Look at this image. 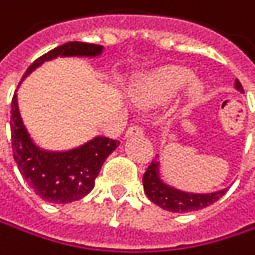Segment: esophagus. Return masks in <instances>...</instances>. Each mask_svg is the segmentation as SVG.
Returning a JSON list of instances; mask_svg holds the SVG:
<instances>
[{
    "mask_svg": "<svg viewBox=\"0 0 255 255\" xmlns=\"http://www.w3.org/2000/svg\"><path fill=\"white\" fill-rule=\"evenodd\" d=\"M143 134V130L140 128L139 125H131L128 130L125 131V137H130V136H140Z\"/></svg>",
    "mask_w": 255,
    "mask_h": 255,
    "instance_id": "1",
    "label": "esophagus"
}]
</instances>
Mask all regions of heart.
<instances>
[{"label":"heart","instance_id":"b5f03b06","mask_svg":"<svg viewBox=\"0 0 255 255\" xmlns=\"http://www.w3.org/2000/svg\"><path fill=\"white\" fill-rule=\"evenodd\" d=\"M191 78L193 73L184 67H164L139 79L131 88V97L140 106H157L170 100ZM205 89L202 80L193 79L187 88L188 100L193 103L199 101Z\"/></svg>","mask_w":255,"mask_h":255}]
</instances>
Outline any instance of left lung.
Here are the masks:
<instances>
[{"label": "left lung", "instance_id": "left-lung-1", "mask_svg": "<svg viewBox=\"0 0 255 255\" xmlns=\"http://www.w3.org/2000/svg\"><path fill=\"white\" fill-rule=\"evenodd\" d=\"M235 88L236 91L244 94V88L238 79L235 80ZM155 158L157 160H154L149 164V167L143 175V190L152 203H155L157 206L166 211L179 212V214L199 211L215 203L227 191V188H223L212 193H191L176 188L163 178L160 155H157Z\"/></svg>", "mask_w": 255, "mask_h": 255}]
</instances>
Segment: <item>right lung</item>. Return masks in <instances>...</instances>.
<instances>
[{
	"label": "right lung",
	"mask_w": 255,
	"mask_h": 255,
	"mask_svg": "<svg viewBox=\"0 0 255 255\" xmlns=\"http://www.w3.org/2000/svg\"><path fill=\"white\" fill-rule=\"evenodd\" d=\"M103 50L104 47L100 44L80 41H70L58 46L35 59L23 74L20 83L46 61H52L58 56L95 58L100 56ZM10 130L13 158L20 175L35 194L49 203L58 205L71 203L85 197L94 188L95 178L98 176L103 163L119 145L118 140L95 136L67 151H49L40 148L23 124L16 92L11 100Z\"/></svg>",
	"instance_id": "obj_1"
}]
</instances>
